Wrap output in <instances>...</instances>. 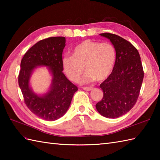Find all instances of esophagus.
<instances>
[{
	"instance_id": "1",
	"label": "esophagus",
	"mask_w": 160,
	"mask_h": 160,
	"mask_svg": "<svg viewBox=\"0 0 160 160\" xmlns=\"http://www.w3.org/2000/svg\"><path fill=\"white\" fill-rule=\"evenodd\" d=\"M82 89H84V90H85V91H91L93 89V87H82Z\"/></svg>"
}]
</instances>
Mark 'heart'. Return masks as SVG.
<instances>
[{"label":"heart","instance_id":"1","mask_svg":"<svg viewBox=\"0 0 160 160\" xmlns=\"http://www.w3.org/2000/svg\"><path fill=\"white\" fill-rule=\"evenodd\" d=\"M116 50L111 43L86 40L78 44L72 50V55L62 59V68L67 77L78 82L87 71L82 82L103 80L110 76L116 62Z\"/></svg>","mask_w":160,"mask_h":160}]
</instances>
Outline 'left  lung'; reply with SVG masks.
<instances>
[{
	"label": "left lung",
	"instance_id": "8db88e82",
	"mask_svg": "<svg viewBox=\"0 0 160 160\" xmlns=\"http://www.w3.org/2000/svg\"><path fill=\"white\" fill-rule=\"evenodd\" d=\"M100 35L110 40L117 57L112 73L100 85L104 96L96 107L102 116L116 118L136 103L144 78L143 67L138 49L131 42L113 33Z\"/></svg>",
	"mask_w": 160,
	"mask_h": 160
}]
</instances>
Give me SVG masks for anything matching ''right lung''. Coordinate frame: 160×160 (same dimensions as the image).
Segmentation results:
<instances>
[{
  "label": "right lung",
  "mask_w": 160,
  "mask_h": 160,
  "mask_svg": "<svg viewBox=\"0 0 160 160\" xmlns=\"http://www.w3.org/2000/svg\"><path fill=\"white\" fill-rule=\"evenodd\" d=\"M64 37L57 36L40 40L24 55L20 62L18 84L24 101L33 114L47 121H54L64 115L78 87L63 73L62 52L65 47ZM48 67L52 80L50 90L38 95L29 85L32 71L38 66Z\"/></svg>",
  "instance_id": "1"
}]
</instances>
